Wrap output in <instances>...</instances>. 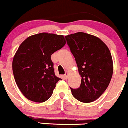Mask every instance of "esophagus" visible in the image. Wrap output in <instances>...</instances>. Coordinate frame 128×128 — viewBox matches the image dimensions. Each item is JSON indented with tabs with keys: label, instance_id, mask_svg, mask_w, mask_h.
Segmentation results:
<instances>
[{
	"label": "esophagus",
	"instance_id": "obj_1",
	"mask_svg": "<svg viewBox=\"0 0 128 128\" xmlns=\"http://www.w3.org/2000/svg\"><path fill=\"white\" fill-rule=\"evenodd\" d=\"M68 72H66L65 74L64 75V78H65V79H67V78H68Z\"/></svg>",
	"mask_w": 128,
	"mask_h": 128
}]
</instances>
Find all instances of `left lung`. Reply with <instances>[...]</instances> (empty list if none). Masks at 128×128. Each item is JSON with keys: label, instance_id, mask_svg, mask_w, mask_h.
Here are the masks:
<instances>
[{"label": "left lung", "instance_id": "obj_1", "mask_svg": "<svg viewBox=\"0 0 128 128\" xmlns=\"http://www.w3.org/2000/svg\"><path fill=\"white\" fill-rule=\"evenodd\" d=\"M65 39L82 77L79 88L70 87L72 94L82 102H92L106 90L112 78L111 52L101 39L86 33H75Z\"/></svg>", "mask_w": 128, "mask_h": 128}]
</instances>
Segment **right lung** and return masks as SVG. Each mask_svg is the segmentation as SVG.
I'll list each match as a JSON object with an SVG mask.
<instances>
[{
    "mask_svg": "<svg viewBox=\"0 0 128 128\" xmlns=\"http://www.w3.org/2000/svg\"><path fill=\"white\" fill-rule=\"evenodd\" d=\"M63 36L40 33L28 37L19 46L12 62L15 82L28 100L46 101L62 80L54 73L51 55L64 46Z\"/></svg>",
    "mask_w": 128,
    "mask_h": 128,
    "instance_id": "obj_1",
    "label": "right lung"
}]
</instances>
